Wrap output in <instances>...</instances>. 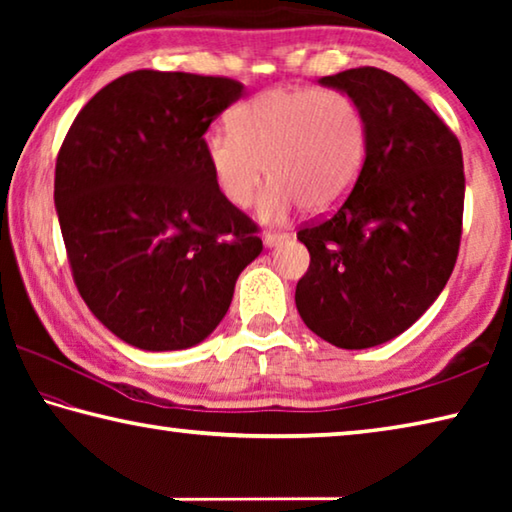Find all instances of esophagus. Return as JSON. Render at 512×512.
I'll list each match as a JSON object with an SVG mask.
<instances>
[{
  "label": "esophagus",
  "mask_w": 512,
  "mask_h": 512,
  "mask_svg": "<svg viewBox=\"0 0 512 512\" xmlns=\"http://www.w3.org/2000/svg\"><path fill=\"white\" fill-rule=\"evenodd\" d=\"M284 239H287V235H284V232H271V230L264 232V246H268V248L277 246Z\"/></svg>",
  "instance_id": "1"
}]
</instances>
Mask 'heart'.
I'll use <instances>...</instances> for the list:
<instances>
[{
    "label": "heart",
    "instance_id": "heart-1",
    "mask_svg": "<svg viewBox=\"0 0 512 512\" xmlns=\"http://www.w3.org/2000/svg\"><path fill=\"white\" fill-rule=\"evenodd\" d=\"M203 153L223 201L246 207L264 176V221L302 205L329 214L352 194L368 158V121L352 94L336 88H273L232 112V128L203 135Z\"/></svg>",
    "mask_w": 512,
    "mask_h": 512
}]
</instances>
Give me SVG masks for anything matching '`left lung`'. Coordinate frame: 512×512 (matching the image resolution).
<instances>
[{"mask_svg":"<svg viewBox=\"0 0 512 512\" xmlns=\"http://www.w3.org/2000/svg\"><path fill=\"white\" fill-rule=\"evenodd\" d=\"M320 83L359 101L368 158L339 210L298 230L311 259L296 307L320 339L363 350L409 329L445 289L463 232V153L445 121L384 69Z\"/></svg>","mask_w":512,"mask_h":512,"instance_id":"1","label":"left lung"}]
</instances>
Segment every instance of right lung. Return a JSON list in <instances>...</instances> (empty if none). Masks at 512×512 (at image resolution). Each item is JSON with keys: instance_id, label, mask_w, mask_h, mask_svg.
<instances>
[{"instance_id": "obj_1", "label": "right lung", "mask_w": 512, "mask_h": 512, "mask_svg": "<svg viewBox=\"0 0 512 512\" xmlns=\"http://www.w3.org/2000/svg\"><path fill=\"white\" fill-rule=\"evenodd\" d=\"M225 76L137 69L85 103L56 158L54 203L76 289L140 350H185L214 332L257 223L223 201L203 135L241 99Z\"/></svg>"}]
</instances>
